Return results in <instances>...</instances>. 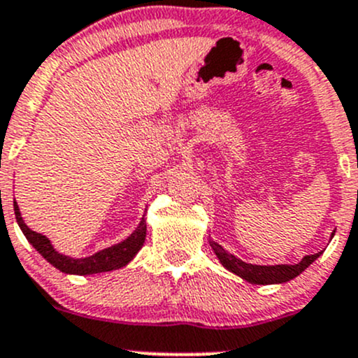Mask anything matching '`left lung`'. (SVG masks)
<instances>
[{"label":"left lung","instance_id":"left-lung-1","mask_svg":"<svg viewBox=\"0 0 358 358\" xmlns=\"http://www.w3.org/2000/svg\"><path fill=\"white\" fill-rule=\"evenodd\" d=\"M333 236L334 234H331V237ZM210 245L225 270L232 271L234 275L241 276L242 280L252 283V285H275V283L290 282L322 255V251H319L316 255L303 256L297 264H251L227 252L218 242L210 239Z\"/></svg>","mask_w":358,"mask_h":358}]
</instances>
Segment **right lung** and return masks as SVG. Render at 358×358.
I'll list each match as a JSON object with an SVG mask.
<instances>
[{"mask_svg": "<svg viewBox=\"0 0 358 358\" xmlns=\"http://www.w3.org/2000/svg\"><path fill=\"white\" fill-rule=\"evenodd\" d=\"M13 210L15 217H17L18 227L22 229L27 241L36 248V251L39 252L48 263H51L52 266L57 268L59 271L68 273V275H95V273L119 270V268L126 266V264L138 255V251H140L141 245H143L145 237H147V220H145L143 215L140 224L134 229V232L131 236L126 237L124 241L117 242V244L110 245V248L101 249V251H97L92 256L71 257L57 252L48 237L42 236L39 232H34V230L25 224L17 201H13Z\"/></svg>", "mask_w": 358, "mask_h": 358, "instance_id": "1", "label": "right lung"}]
</instances>
